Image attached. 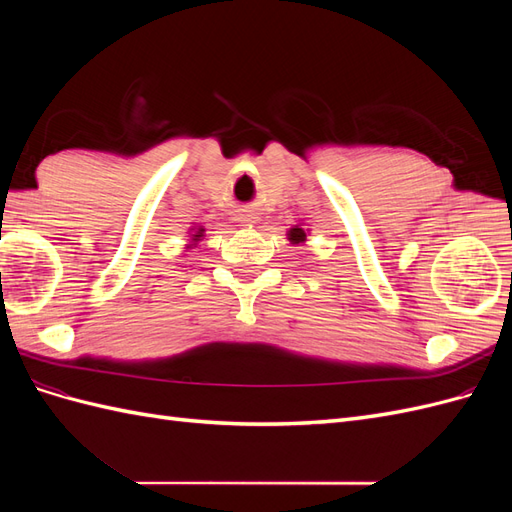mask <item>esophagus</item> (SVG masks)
I'll use <instances>...</instances> for the list:
<instances>
[{"instance_id":"esophagus-1","label":"esophagus","mask_w":512,"mask_h":512,"mask_svg":"<svg viewBox=\"0 0 512 512\" xmlns=\"http://www.w3.org/2000/svg\"><path fill=\"white\" fill-rule=\"evenodd\" d=\"M239 222H245V224H247V222H254V215H252V213H241V215H239Z\"/></svg>"}]
</instances>
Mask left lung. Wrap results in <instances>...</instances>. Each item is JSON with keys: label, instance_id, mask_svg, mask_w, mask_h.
I'll list each match as a JSON object with an SVG mask.
<instances>
[{"label": "left lung", "instance_id": "obj_1", "mask_svg": "<svg viewBox=\"0 0 512 512\" xmlns=\"http://www.w3.org/2000/svg\"><path fill=\"white\" fill-rule=\"evenodd\" d=\"M288 239L292 241V243H303L305 241V230L303 228H290V232H288Z\"/></svg>", "mask_w": 512, "mask_h": 512}]
</instances>
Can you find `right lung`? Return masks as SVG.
<instances>
[{
	"mask_svg": "<svg viewBox=\"0 0 512 512\" xmlns=\"http://www.w3.org/2000/svg\"><path fill=\"white\" fill-rule=\"evenodd\" d=\"M203 232H205V228H198V230L194 232V235H192V241H194V243L200 241V237H203Z\"/></svg>",
	"mask_w": 512,
	"mask_h": 512,
	"instance_id": "obj_1",
	"label": "right lung"
}]
</instances>
